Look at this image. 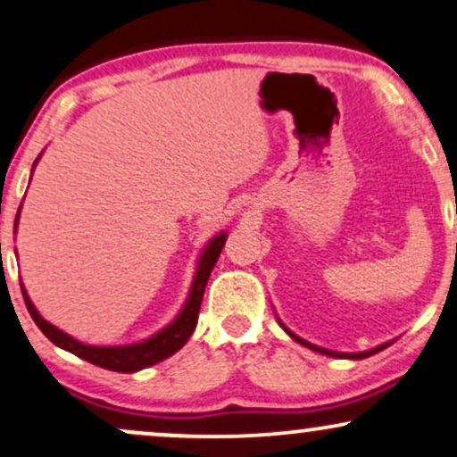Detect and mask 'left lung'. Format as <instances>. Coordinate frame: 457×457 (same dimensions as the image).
I'll use <instances>...</instances> for the list:
<instances>
[{
  "label": "left lung",
  "instance_id": "left-lung-1",
  "mask_svg": "<svg viewBox=\"0 0 457 457\" xmlns=\"http://www.w3.org/2000/svg\"><path fill=\"white\" fill-rule=\"evenodd\" d=\"M278 322H279V326L281 328L286 330V335L290 337V339H295L296 343H301V345H305V347H309V349H313V352H318V353H324V356H332V358H347V360H362V358H369V356H373V353H377V352H381V349H386V347H390L394 341H387V343H381V345H377V347H373V349H366V352H353V353H345V352H332V349H326V347H320V345H313V343H309V341H305V339H301V337L298 335H295V332H292L288 326H286L284 322H281V320L278 318Z\"/></svg>",
  "mask_w": 457,
  "mask_h": 457
}]
</instances>
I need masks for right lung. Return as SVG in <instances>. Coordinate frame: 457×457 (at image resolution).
Listing matches in <instances>:
<instances>
[{"label": "right lung", "mask_w": 457, "mask_h": 457, "mask_svg": "<svg viewBox=\"0 0 457 457\" xmlns=\"http://www.w3.org/2000/svg\"><path fill=\"white\" fill-rule=\"evenodd\" d=\"M39 159H42V154H39L36 162H33V169H36ZM21 207H19V213H16L14 228L19 227ZM227 237L228 233L227 230H222V233L213 235V237L207 241L205 247H203L199 261H196L193 284H190L188 296H186L179 313L167 326H162L159 332H154V335L144 341L127 343V345H88V343L73 339L71 335H67V332L56 328L54 324H50L48 320H44L36 309V305L31 303V298L27 295L25 286H22L21 281L22 298H25V305L29 309L33 322L37 324V328L42 330L56 347L65 349V352L87 360V362H91L95 366H101V369L116 370V373H137V370L148 369V366L173 356V353H176L178 349H182L186 345V341L190 339V335H193L196 326V320H199V309H201L203 292H205L207 279H210L212 269L216 267L218 256L220 252H222Z\"/></svg>", "instance_id": "add662e5"}]
</instances>
